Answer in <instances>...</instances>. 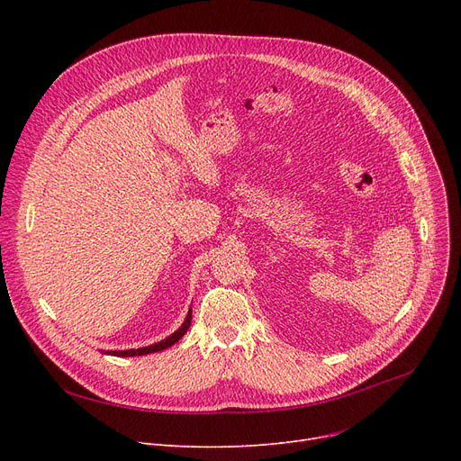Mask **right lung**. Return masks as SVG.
I'll use <instances>...</instances> for the list:
<instances>
[{
	"label": "right lung",
	"instance_id": "add662e5",
	"mask_svg": "<svg viewBox=\"0 0 461 461\" xmlns=\"http://www.w3.org/2000/svg\"><path fill=\"white\" fill-rule=\"evenodd\" d=\"M190 321H192V310H188V313H186V320L183 321V325L174 332V334H169L166 340H160V342H157V344H153V346H148V348H138V349H127V351H110V355H117V357H140V355H148V353H157V351H162V349H166V348H169V346H174L176 342H179L181 338L185 336V332L188 330V327H190ZM108 353V351H106Z\"/></svg>",
	"mask_w": 461,
	"mask_h": 461
}]
</instances>
